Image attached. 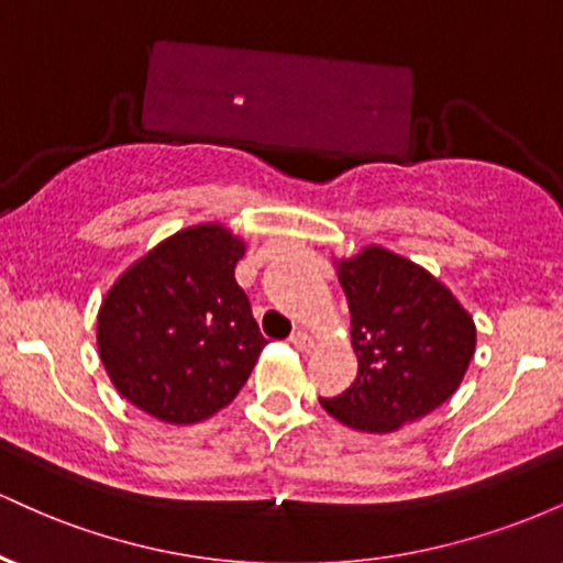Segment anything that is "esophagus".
<instances>
[{
    "label": "esophagus",
    "instance_id": "obj_1",
    "mask_svg": "<svg viewBox=\"0 0 563 563\" xmlns=\"http://www.w3.org/2000/svg\"><path fill=\"white\" fill-rule=\"evenodd\" d=\"M290 344L299 349V352H309V349L314 346V341L307 331H294V335H290Z\"/></svg>",
    "mask_w": 563,
    "mask_h": 563
}]
</instances>
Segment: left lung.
<instances>
[{
    "label": "left lung",
    "mask_w": 563,
    "mask_h": 563,
    "mask_svg": "<svg viewBox=\"0 0 563 563\" xmlns=\"http://www.w3.org/2000/svg\"><path fill=\"white\" fill-rule=\"evenodd\" d=\"M357 378L320 405L349 429L386 434L448 402L476 349L474 318L434 275L380 245L341 260Z\"/></svg>",
    "instance_id": "obj_1"
}]
</instances>
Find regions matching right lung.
Instances as JSON below:
<instances>
[{
  "label": "right lung",
  "mask_w": 563,
  "mask_h": 563,
  "mask_svg": "<svg viewBox=\"0 0 563 563\" xmlns=\"http://www.w3.org/2000/svg\"><path fill=\"white\" fill-rule=\"evenodd\" d=\"M245 243L222 224L174 232L108 290L97 346L124 399L166 423L228 407L267 344L235 264Z\"/></svg>",
  "instance_id": "add662e5"
}]
</instances>
